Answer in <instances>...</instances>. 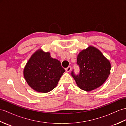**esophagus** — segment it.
<instances>
[{
	"label": "esophagus",
	"instance_id": "1",
	"mask_svg": "<svg viewBox=\"0 0 126 126\" xmlns=\"http://www.w3.org/2000/svg\"><path fill=\"white\" fill-rule=\"evenodd\" d=\"M71 66H69L68 67H67V68H66L65 69V70H66V71H67V72H69V71H70L71 70Z\"/></svg>",
	"mask_w": 126,
	"mask_h": 126
}]
</instances>
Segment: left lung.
I'll use <instances>...</instances> for the list:
<instances>
[{
    "label": "left lung",
    "instance_id": "obj_1",
    "mask_svg": "<svg viewBox=\"0 0 126 126\" xmlns=\"http://www.w3.org/2000/svg\"><path fill=\"white\" fill-rule=\"evenodd\" d=\"M77 65L79 68L78 74L72 70L71 74L80 89L93 90L100 87L110 74L111 65L100 51L89 47L77 56Z\"/></svg>",
    "mask_w": 126,
    "mask_h": 126
}]
</instances>
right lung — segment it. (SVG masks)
<instances>
[{"mask_svg":"<svg viewBox=\"0 0 126 126\" xmlns=\"http://www.w3.org/2000/svg\"><path fill=\"white\" fill-rule=\"evenodd\" d=\"M61 62L49 52L40 50L29 59L24 70V76L29 86L38 92L47 93L56 87L65 72Z\"/></svg>","mask_w":126,"mask_h":126,"instance_id":"1","label":"right lung"}]
</instances>
